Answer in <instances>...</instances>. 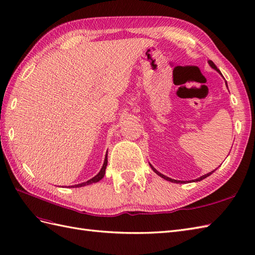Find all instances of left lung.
<instances>
[{"label":"left lung","mask_w":255,"mask_h":255,"mask_svg":"<svg viewBox=\"0 0 255 255\" xmlns=\"http://www.w3.org/2000/svg\"><path fill=\"white\" fill-rule=\"evenodd\" d=\"M208 63L209 64H210V67L212 68V69H214V70H217L218 72H219V73L222 75V73H221V72H220V70L217 68V65H215L211 60H209L208 61ZM226 83V82H225ZM226 86H227V83H226ZM149 166H151V168L153 169V171L156 173V174H158L159 175V177H161V178H164L165 180H167V181H170V182H173V183H184V181H178V180H174V179H171V178H168V177H166V175H164V174H161L160 172H158L157 170H156V169L151 165V164H149ZM212 172H214V170L213 171H211V172H209V173H207V174H205V175H202V177H200V178H198V179H196V180H193L194 182H198V181H201V180H204V179H206L207 177H209V175H210V174H212Z\"/></svg>","instance_id":"8db88e82"}]
</instances>
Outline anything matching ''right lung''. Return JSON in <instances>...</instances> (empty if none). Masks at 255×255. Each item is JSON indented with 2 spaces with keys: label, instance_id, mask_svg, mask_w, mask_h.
Masks as SVG:
<instances>
[{
  "label": "right lung",
  "instance_id": "add662e5",
  "mask_svg": "<svg viewBox=\"0 0 255 255\" xmlns=\"http://www.w3.org/2000/svg\"><path fill=\"white\" fill-rule=\"evenodd\" d=\"M107 165H108V152H107V155H106V158H104L103 166H102V168H101V170L99 171V173H98L97 175H95V177H94L93 179H90V180H88V181H86V182H83V183H81V184L73 185V187H82V186H85V185H89V184L96 183V182H99V181L104 177V174H106Z\"/></svg>",
  "mask_w": 255,
  "mask_h": 255
}]
</instances>
